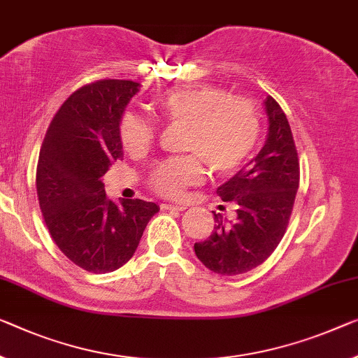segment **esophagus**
Returning a JSON list of instances; mask_svg holds the SVG:
<instances>
[{
    "label": "esophagus",
    "instance_id": "obj_1",
    "mask_svg": "<svg viewBox=\"0 0 358 358\" xmlns=\"http://www.w3.org/2000/svg\"><path fill=\"white\" fill-rule=\"evenodd\" d=\"M162 210H168V211H184L187 210V206L179 203V205H174V203H163Z\"/></svg>",
    "mask_w": 358,
    "mask_h": 358
}]
</instances>
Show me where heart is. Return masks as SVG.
<instances>
[{
	"mask_svg": "<svg viewBox=\"0 0 358 358\" xmlns=\"http://www.w3.org/2000/svg\"><path fill=\"white\" fill-rule=\"evenodd\" d=\"M164 122L187 124L185 152L194 155L157 164L150 184L164 196H180L187 187L203 179L201 160L214 174H230L243 164L259 136V118L252 102L230 97L227 91L210 85L174 87L152 101ZM155 129L128 112L120 123V137L128 152H144L152 144Z\"/></svg>",
	"mask_w": 358,
	"mask_h": 358,
	"instance_id": "heart-1",
	"label": "heart"
}]
</instances>
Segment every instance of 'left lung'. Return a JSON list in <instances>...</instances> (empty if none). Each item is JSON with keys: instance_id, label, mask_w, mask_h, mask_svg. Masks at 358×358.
<instances>
[{"instance_id": "obj_1", "label": "left lung", "mask_w": 358, "mask_h": 358, "mask_svg": "<svg viewBox=\"0 0 358 358\" xmlns=\"http://www.w3.org/2000/svg\"><path fill=\"white\" fill-rule=\"evenodd\" d=\"M267 136L259 153L217 187L224 201L236 205V219L214 213V230L194 245L210 271L238 275L262 264L277 248L293 211L299 187L298 152L287 115L272 96L264 99Z\"/></svg>"}]
</instances>
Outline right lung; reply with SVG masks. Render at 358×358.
Returning <instances> with one entry per match:
<instances>
[{"mask_svg":"<svg viewBox=\"0 0 358 358\" xmlns=\"http://www.w3.org/2000/svg\"><path fill=\"white\" fill-rule=\"evenodd\" d=\"M139 83L101 80L75 91L46 131L36 168V192L49 234L59 250L87 272L124 266L139 246L157 203L113 201L102 178L123 157L124 108Z\"/></svg>","mask_w":358,"mask_h":358,"instance_id":"add662e5","label":"right lung"}]
</instances>
